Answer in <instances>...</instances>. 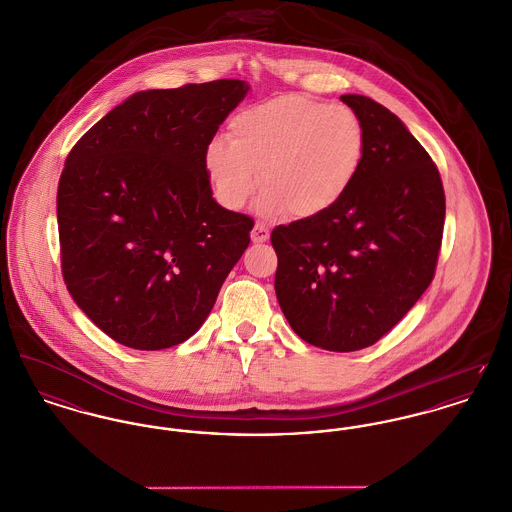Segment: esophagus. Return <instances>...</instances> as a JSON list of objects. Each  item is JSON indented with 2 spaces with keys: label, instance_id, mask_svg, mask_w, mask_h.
<instances>
[{
  "label": "esophagus",
  "instance_id": "esophagus-1",
  "mask_svg": "<svg viewBox=\"0 0 512 512\" xmlns=\"http://www.w3.org/2000/svg\"><path fill=\"white\" fill-rule=\"evenodd\" d=\"M269 230H267V226L265 224H255V228H253V232H251V239H253V243H265L267 239H269Z\"/></svg>",
  "mask_w": 512,
  "mask_h": 512
}]
</instances>
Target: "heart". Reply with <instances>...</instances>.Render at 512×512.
<instances>
[{"label":"heart","instance_id":"1","mask_svg":"<svg viewBox=\"0 0 512 512\" xmlns=\"http://www.w3.org/2000/svg\"><path fill=\"white\" fill-rule=\"evenodd\" d=\"M366 128L351 107L280 95L241 111L230 144L212 140L204 171L218 202L241 210L261 187L259 210L300 220L331 212L353 189L366 158Z\"/></svg>","mask_w":512,"mask_h":512}]
</instances>
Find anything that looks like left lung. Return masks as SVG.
<instances>
[{"mask_svg":"<svg viewBox=\"0 0 512 512\" xmlns=\"http://www.w3.org/2000/svg\"><path fill=\"white\" fill-rule=\"evenodd\" d=\"M366 128L362 171L331 212L278 226L276 300L294 333L335 353L374 345L429 288L446 200L431 156L390 109L341 95Z\"/></svg>","mask_w":512,"mask_h":512,"instance_id":"1","label":"left lung"}]
</instances>
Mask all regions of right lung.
I'll return each instance as SVG.
<instances>
[{"instance_id":"1","label":"right lung","mask_w":512,"mask_h":512,"mask_svg":"<svg viewBox=\"0 0 512 512\" xmlns=\"http://www.w3.org/2000/svg\"><path fill=\"white\" fill-rule=\"evenodd\" d=\"M247 81L148 89L93 124L56 197L62 275L79 310L120 345L161 351L195 335L249 245L222 208L204 152Z\"/></svg>"}]
</instances>
